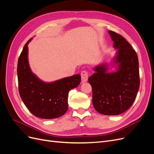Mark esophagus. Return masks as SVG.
I'll use <instances>...</instances> for the list:
<instances>
[{
	"label": "esophagus",
	"mask_w": 154,
	"mask_h": 154,
	"mask_svg": "<svg viewBox=\"0 0 154 154\" xmlns=\"http://www.w3.org/2000/svg\"><path fill=\"white\" fill-rule=\"evenodd\" d=\"M88 72L85 70H83L81 72V77H82V82H85L88 80Z\"/></svg>",
	"instance_id": "obj_1"
}]
</instances>
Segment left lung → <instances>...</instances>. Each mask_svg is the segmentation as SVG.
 Instances as JSON below:
<instances>
[{
  "label": "left lung",
  "mask_w": 154,
  "mask_h": 154,
  "mask_svg": "<svg viewBox=\"0 0 154 154\" xmlns=\"http://www.w3.org/2000/svg\"><path fill=\"white\" fill-rule=\"evenodd\" d=\"M118 50V71L108 73L106 64L96 67L88 81L92 88V104L99 113L116 116L127 110L136 99L140 84L138 57L124 37L109 31Z\"/></svg>",
  "instance_id": "obj_1"
}]
</instances>
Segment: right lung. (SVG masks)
<instances>
[{
  "label": "right lung",
  "instance_id": "obj_1",
  "mask_svg": "<svg viewBox=\"0 0 154 154\" xmlns=\"http://www.w3.org/2000/svg\"><path fill=\"white\" fill-rule=\"evenodd\" d=\"M31 38L27 42L18 60V91L21 99L31 112L42 119L59 118L68 109V93L80 85V74L45 83L32 74L29 66L27 53Z\"/></svg>",
  "mask_w": 154,
  "mask_h": 154
}]
</instances>
